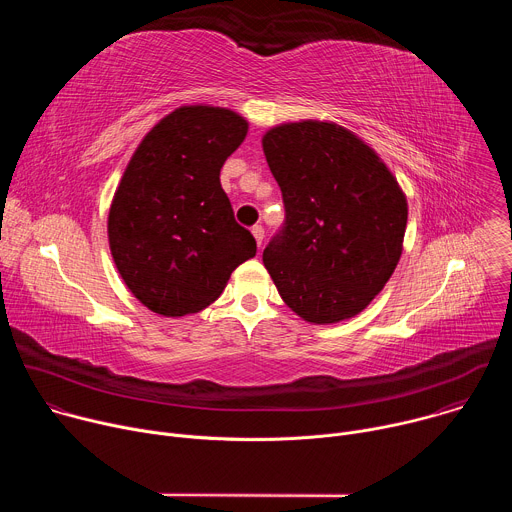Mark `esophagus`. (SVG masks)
<instances>
[{"instance_id": "obj_1", "label": "esophagus", "mask_w": 512, "mask_h": 512, "mask_svg": "<svg viewBox=\"0 0 512 512\" xmlns=\"http://www.w3.org/2000/svg\"><path fill=\"white\" fill-rule=\"evenodd\" d=\"M251 233H253L255 241H257V247H261V245H263V237H265V231H263V227H261V225H255V227L251 229Z\"/></svg>"}]
</instances>
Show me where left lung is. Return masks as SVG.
Instances as JSON below:
<instances>
[{"mask_svg":"<svg viewBox=\"0 0 512 512\" xmlns=\"http://www.w3.org/2000/svg\"><path fill=\"white\" fill-rule=\"evenodd\" d=\"M261 145L285 204V227L263 251L281 300L310 324L354 318L401 259L403 188L367 141L334 121L279 123Z\"/></svg>","mask_w":512,"mask_h":512,"instance_id":"obj_1","label":"left lung"}]
</instances>
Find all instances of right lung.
Masks as SVG:
<instances>
[{
    "label": "right lung",
    "mask_w": 512,
    "mask_h": 512,
    "mask_svg": "<svg viewBox=\"0 0 512 512\" xmlns=\"http://www.w3.org/2000/svg\"><path fill=\"white\" fill-rule=\"evenodd\" d=\"M247 131L233 109L182 105L143 135L127 162L107 237L123 283L148 310L196 314L255 257L257 243L237 225L221 186V168Z\"/></svg>",
    "instance_id": "add662e5"
}]
</instances>
